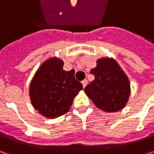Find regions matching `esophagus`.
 I'll return each instance as SVG.
<instances>
[{"label": "esophagus", "mask_w": 154, "mask_h": 154, "mask_svg": "<svg viewBox=\"0 0 154 154\" xmlns=\"http://www.w3.org/2000/svg\"><path fill=\"white\" fill-rule=\"evenodd\" d=\"M81 83H82V85H83V87H85V86L87 85V80H82V82H81Z\"/></svg>", "instance_id": "obj_1"}]
</instances>
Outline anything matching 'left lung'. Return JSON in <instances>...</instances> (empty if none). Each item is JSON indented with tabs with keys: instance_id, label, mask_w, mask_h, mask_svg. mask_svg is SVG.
Wrapping results in <instances>:
<instances>
[{
	"instance_id": "1",
	"label": "left lung",
	"mask_w": 154,
	"mask_h": 154,
	"mask_svg": "<svg viewBox=\"0 0 154 154\" xmlns=\"http://www.w3.org/2000/svg\"><path fill=\"white\" fill-rule=\"evenodd\" d=\"M91 74L94 80L85 87L87 96L104 111L115 112L122 109L130 94L129 80L115 60L101 58Z\"/></svg>"
}]
</instances>
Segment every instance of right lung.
<instances>
[{
    "mask_svg": "<svg viewBox=\"0 0 154 154\" xmlns=\"http://www.w3.org/2000/svg\"><path fill=\"white\" fill-rule=\"evenodd\" d=\"M63 62L50 58L38 69L30 85V97L38 113L56 118L67 113L74 98L83 88L74 78V70H63Z\"/></svg>",
    "mask_w": 154,
    "mask_h": 154,
    "instance_id": "add662e5",
    "label": "right lung"
}]
</instances>
